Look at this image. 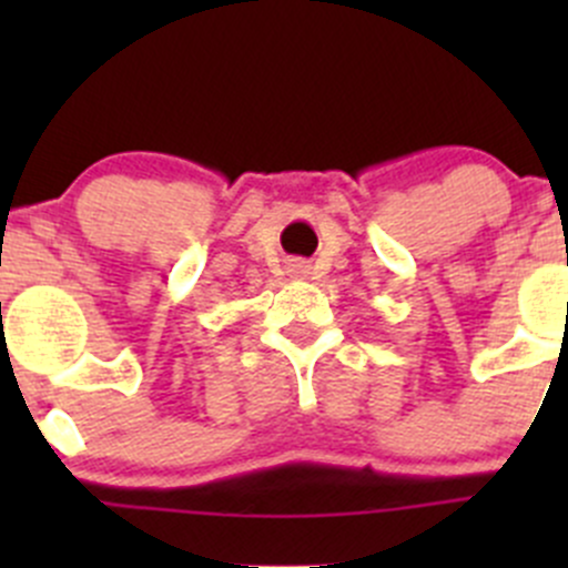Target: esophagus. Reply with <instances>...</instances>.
Returning a JSON list of instances; mask_svg holds the SVG:
<instances>
[{"label":"esophagus","mask_w":568,"mask_h":568,"mask_svg":"<svg viewBox=\"0 0 568 568\" xmlns=\"http://www.w3.org/2000/svg\"><path fill=\"white\" fill-rule=\"evenodd\" d=\"M307 272H311V268L305 266V263H291V274H294V277H300V280H305L307 277Z\"/></svg>","instance_id":"obj_1"}]
</instances>
